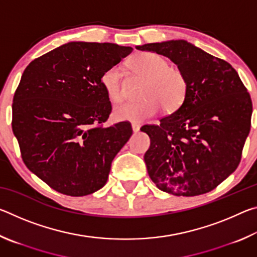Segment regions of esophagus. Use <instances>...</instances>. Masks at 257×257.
Here are the masks:
<instances>
[{
	"instance_id": "1",
	"label": "esophagus",
	"mask_w": 257,
	"mask_h": 257,
	"mask_svg": "<svg viewBox=\"0 0 257 257\" xmlns=\"http://www.w3.org/2000/svg\"><path fill=\"white\" fill-rule=\"evenodd\" d=\"M132 128H133V132L134 133H137V132H139V129H141V124L136 123V122H133Z\"/></svg>"
}]
</instances>
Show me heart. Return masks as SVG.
<instances>
[{"instance_id":"b5f03b06","label":"heart","mask_w":257,"mask_h":257,"mask_svg":"<svg viewBox=\"0 0 257 257\" xmlns=\"http://www.w3.org/2000/svg\"><path fill=\"white\" fill-rule=\"evenodd\" d=\"M129 63L135 72L145 78L141 89L143 98L115 106L113 119L139 123L155 115L160 105L167 112L175 111L181 105L187 93V80L181 70L169 66L167 59L152 52L136 54ZM101 84L112 102H120L123 98L120 67L106 69L101 77Z\"/></svg>"}]
</instances>
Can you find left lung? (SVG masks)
<instances>
[{
    "label": "left lung",
    "mask_w": 257,
    "mask_h": 257,
    "mask_svg": "<svg viewBox=\"0 0 257 257\" xmlns=\"http://www.w3.org/2000/svg\"><path fill=\"white\" fill-rule=\"evenodd\" d=\"M136 49L167 56L187 80L181 106L160 124L142 128L151 138L144 155L150 178L176 196L208 193L240 162L253 112L246 87L231 64L187 41Z\"/></svg>",
    "instance_id": "obj_1"
}]
</instances>
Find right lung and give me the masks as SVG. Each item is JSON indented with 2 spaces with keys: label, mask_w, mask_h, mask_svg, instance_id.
I'll list each match as a JSON object with an SVG mask.
<instances>
[{
  "label": "right lung",
  "mask_w": 257,
  "mask_h": 257,
  "mask_svg": "<svg viewBox=\"0 0 257 257\" xmlns=\"http://www.w3.org/2000/svg\"><path fill=\"white\" fill-rule=\"evenodd\" d=\"M133 47L70 42L35 59L12 104V130L30 171L51 188L85 196L106 184L111 163L133 134L128 121L103 127L110 98L103 72Z\"/></svg>",
  "instance_id": "1"
}]
</instances>
